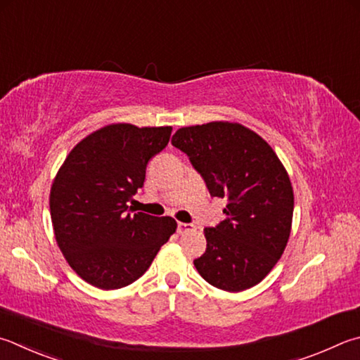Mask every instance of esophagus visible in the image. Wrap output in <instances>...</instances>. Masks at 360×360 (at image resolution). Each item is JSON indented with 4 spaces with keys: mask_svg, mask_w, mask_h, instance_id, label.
<instances>
[{
    "mask_svg": "<svg viewBox=\"0 0 360 360\" xmlns=\"http://www.w3.org/2000/svg\"><path fill=\"white\" fill-rule=\"evenodd\" d=\"M193 230H195L193 224H184V221H178V233L179 234H184V233L193 231Z\"/></svg>",
    "mask_w": 360,
    "mask_h": 360,
    "instance_id": "esophagus-1",
    "label": "esophagus"
}]
</instances>
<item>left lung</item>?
<instances>
[{"label":"left lung","instance_id":"obj_1","mask_svg":"<svg viewBox=\"0 0 360 360\" xmlns=\"http://www.w3.org/2000/svg\"><path fill=\"white\" fill-rule=\"evenodd\" d=\"M172 145L186 153L211 197L226 198V219L205 228L206 252L193 261L207 283L238 292L258 285L288 243L294 195L272 148L238 122L215 121L176 130Z\"/></svg>","mask_w":360,"mask_h":360}]
</instances>
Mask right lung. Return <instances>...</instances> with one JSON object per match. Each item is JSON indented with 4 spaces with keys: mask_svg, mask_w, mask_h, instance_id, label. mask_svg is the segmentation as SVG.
Segmentation results:
<instances>
[{
    "mask_svg": "<svg viewBox=\"0 0 360 360\" xmlns=\"http://www.w3.org/2000/svg\"><path fill=\"white\" fill-rule=\"evenodd\" d=\"M172 127L110 124L72 149L50 191L58 247L84 282L101 290L134 283L176 231L172 217L130 214L146 165L168 145Z\"/></svg>",
    "mask_w": 360,
    "mask_h": 360,
    "instance_id": "obj_1",
    "label": "right lung"
}]
</instances>
